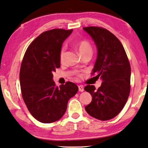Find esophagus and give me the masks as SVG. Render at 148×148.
Returning a JSON list of instances; mask_svg holds the SVG:
<instances>
[{
    "label": "esophagus",
    "mask_w": 148,
    "mask_h": 148,
    "mask_svg": "<svg viewBox=\"0 0 148 148\" xmlns=\"http://www.w3.org/2000/svg\"><path fill=\"white\" fill-rule=\"evenodd\" d=\"M78 88H79V92H84V86H82V85H79V86H78Z\"/></svg>",
    "instance_id": "esophagus-1"
}]
</instances>
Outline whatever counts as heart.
<instances>
[{
    "instance_id": "obj_1",
    "label": "heart",
    "mask_w": 148,
    "mask_h": 148,
    "mask_svg": "<svg viewBox=\"0 0 148 148\" xmlns=\"http://www.w3.org/2000/svg\"><path fill=\"white\" fill-rule=\"evenodd\" d=\"M76 48L82 56L85 54H92V46H91L90 42L86 41V40H82V41L78 42L76 44ZM64 56H65V48H62L60 52V60L61 62L63 61Z\"/></svg>"
}]
</instances>
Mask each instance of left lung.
<instances>
[{
	"label": "left lung",
	"mask_w": 148,
	"mask_h": 148,
	"mask_svg": "<svg viewBox=\"0 0 148 148\" xmlns=\"http://www.w3.org/2000/svg\"><path fill=\"white\" fill-rule=\"evenodd\" d=\"M96 44L98 56L92 74L101 78V86H86L84 90L92 100L85 107L90 116L108 121L119 114L126 104L130 93L131 66L124 47L114 34L104 28H83Z\"/></svg>",
	"instance_id": "left-lung-1"
}]
</instances>
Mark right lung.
I'll use <instances>...</instances> for the list:
<instances>
[{"label":"right lung","instance_id":"add662e5","mask_svg":"<svg viewBox=\"0 0 148 148\" xmlns=\"http://www.w3.org/2000/svg\"><path fill=\"white\" fill-rule=\"evenodd\" d=\"M72 32L54 29L43 32L29 44L22 60L19 73L22 97L31 114L41 123L61 119L69 100L78 92L77 86L70 82L56 86L52 74L60 66L62 43Z\"/></svg>","mask_w":148,"mask_h":148}]
</instances>
